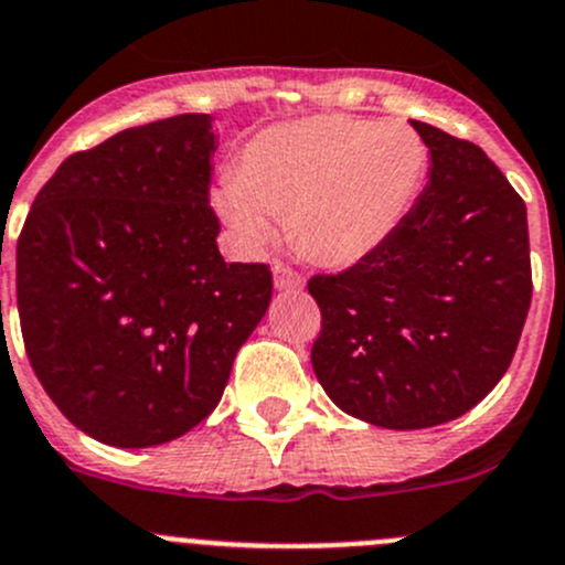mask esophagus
<instances>
[{
	"mask_svg": "<svg viewBox=\"0 0 565 565\" xmlns=\"http://www.w3.org/2000/svg\"><path fill=\"white\" fill-rule=\"evenodd\" d=\"M273 284H276L278 292H300V289H303V278H300L292 267L284 265V262H276V265H273Z\"/></svg>",
	"mask_w": 565,
	"mask_h": 565,
	"instance_id": "esophagus-1",
	"label": "esophagus"
}]
</instances>
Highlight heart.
<instances>
[{
  "mask_svg": "<svg viewBox=\"0 0 565 565\" xmlns=\"http://www.w3.org/2000/svg\"><path fill=\"white\" fill-rule=\"evenodd\" d=\"M428 146L411 126L311 115L254 135L237 173L212 193L245 250L276 237L289 217L295 245L328 267H353L397 234L428 179Z\"/></svg>",
  "mask_w": 565,
  "mask_h": 565,
  "instance_id": "heart-1",
  "label": "heart"
}]
</instances>
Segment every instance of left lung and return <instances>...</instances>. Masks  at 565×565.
I'll list each match as a JSON object with an SVG mask.
<instances>
[{
	"mask_svg": "<svg viewBox=\"0 0 565 565\" xmlns=\"http://www.w3.org/2000/svg\"><path fill=\"white\" fill-rule=\"evenodd\" d=\"M430 182L392 239L315 276L311 366L344 414L388 430L458 419L500 383L527 320V206L475 143L411 120Z\"/></svg>",
	"mask_w": 565,
	"mask_h": 565,
	"instance_id": "1",
	"label": "left lung"
}]
</instances>
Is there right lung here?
<instances>
[{
	"label": "right lung",
	"instance_id": "add662e5",
	"mask_svg": "<svg viewBox=\"0 0 565 565\" xmlns=\"http://www.w3.org/2000/svg\"><path fill=\"white\" fill-rule=\"evenodd\" d=\"M212 115L124 129L43 184L15 248L38 381L82 434L140 450L212 414L270 306L267 265L226 262L210 210Z\"/></svg>",
	"mask_w": 565,
	"mask_h": 565
}]
</instances>
